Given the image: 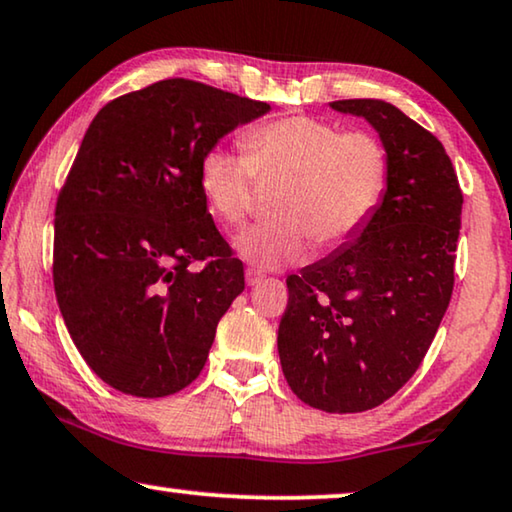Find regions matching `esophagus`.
Masks as SVG:
<instances>
[{"label":"esophagus","mask_w":512,"mask_h":512,"mask_svg":"<svg viewBox=\"0 0 512 512\" xmlns=\"http://www.w3.org/2000/svg\"><path fill=\"white\" fill-rule=\"evenodd\" d=\"M264 280V273H259V271H253V269H248L246 271V283L248 285H259Z\"/></svg>","instance_id":"obj_1"}]
</instances>
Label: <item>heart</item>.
I'll use <instances>...</instances> for the list:
<instances>
[{
	"mask_svg": "<svg viewBox=\"0 0 512 512\" xmlns=\"http://www.w3.org/2000/svg\"><path fill=\"white\" fill-rule=\"evenodd\" d=\"M243 153L215 146L199 162L208 208L227 225L246 218L257 178L285 176L273 201L276 220L259 222L234 239L243 262L259 271L299 264L311 243L341 246L366 225L383 199L390 155L376 134L343 132L313 115H287L250 127Z\"/></svg>",
	"mask_w": 512,
	"mask_h": 512,
	"instance_id": "heart-1",
	"label": "heart"
}]
</instances>
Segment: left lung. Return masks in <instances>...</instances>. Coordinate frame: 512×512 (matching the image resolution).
Listing matches in <instances>:
<instances>
[{
    "mask_svg": "<svg viewBox=\"0 0 512 512\" xmlns=\"http://www.w3.org/2000/svg\"><path fill=\"white\" fill-rule=\"evenodd\" d=\"M329 109L376 129L390 178L355 236L287 278L278 355L308 406L362 413L397 394L434 341L455 285L464 197L443 143L394 104L343 99Z\"/></svg>",
    "mask_w": 512,
    "mask_h": 512,
    "instance_id": "1",
    "label": "left lung"
}]
</instances>
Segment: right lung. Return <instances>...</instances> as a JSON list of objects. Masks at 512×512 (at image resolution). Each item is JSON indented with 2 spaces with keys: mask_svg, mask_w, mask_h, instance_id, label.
Instances as JSON below:
<instances>
[{
  "mask_svg": "<svg viewBox=\"0 0 512 512\" xmlns=\"http://www.w3.org/2000/svg\"><path fill=\"white\" fill-rule=\"evenodd\" d=\"M269 111L169 78L90 122L55 206L53 283L71 341L113 390L167 397L204 369L246 280L206 208L199 162Z\"/></svg>",
  "mask_w": 512,
  "mask_h": 512,
  "instance_id": "right-lung-1",
  "label": "right lung"
}]
</instances>
